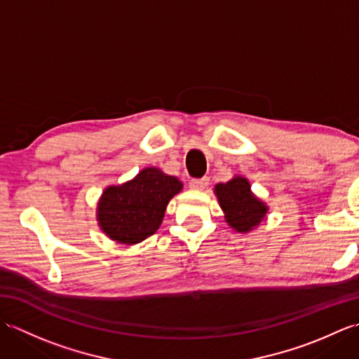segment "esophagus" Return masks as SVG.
Segmentation results:
<instances>
[{"label":"esophagus","instance_id":"obj_1","mask_svg":"<svg viewBox=\"0 0 359 359\" xmlns=\"http://www.w3.org/2000/svg\"><path fill=\"white\" fill-rule=\"evenodd\" d=\"M208 184H210V179L202 177V179H193L189 187H191L193 189H197V191H203V189H207Z\"/></svg>","mask_w":359,"mask_h":359}]
</instances>
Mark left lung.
<instances>
[{
	"label": "left lung",
	"mask_w": 359,
	"mask_h": 359,
	"mask_svg": "<svg viewBox=\"0 0 359 359\" xmlns=\"http://www.w3.org/2000/svg\"><path fill=\"white\" fill-rule=\"evenodd\" d=\"M215 194L225 215V222L238 233H251L266 220L269 205L251 191L243 175H234L226 184H217Z\"/></svg>",
	"instance_id": "8db88e82"
}]
</instances>
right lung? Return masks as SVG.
I'll list each match as a JSON object with an SVG mask.
<instances>
[{
  "instance_id": "add662e5",
  "label": "right lung",
  "mask_w": 359,
  "mask_h": 359,
  "mask_svg": "<svg viewBox=\"0 0 359 359\" xmlns=\"http://www.w3.org/2000/svg\"><path fill=\"white\" fill-rule=\"evenodd\" d=\"M184 184L160 168L148 166L121 185H109L97 202V222L108 238L135 245L162 225L168 203Z\"/></svg>"
}]
</instances>
